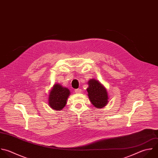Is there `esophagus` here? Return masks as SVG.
Returning <instances> with one entry per match:
<instances>
[{
  "mask_svg": "<svg viewBox=\"0 0 158 158\" xmlns=\"http://www.w3.org/2000/svg\"><path fill=\"white\" fill-rule=\"evenodd\" d=\"M74 91H75V93L79 94V93H81L82 92V90L80 89H75Z\"/></svg>",
  "mask_w": 158,
  "mask_h": 158,
  "instance_id": "1",
  "label": "esophagus"
}]
</instances>
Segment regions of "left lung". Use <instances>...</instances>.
Listing matches in <instances>:
<instances>
[{"label": "left lung", "instance_id": "1", "mask_svg": "<svg viewBox=\"0 0 158 158\" xmlns=\"http://www.w3.org/2000/svg\"><path fill=\"white\" fill-rule=\"evenodd\" d=\"M87 89L88 96L92 103L97 108H101L108 103V94L106 89L97 80L90 79Z\"/></svg>", "mask_w": 158, "mask_h": 158}]
</instances>
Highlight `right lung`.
I'll return each mask as SVG.
<instances>
[{"label":"right lung","mask_w":158,"mask_h":158,"mask_svg":"<svg viewBox=\"0 0 158 158\" xmlns=\"http://www.w3.org/2000/svg\"><path fill=\"white\" fill-rule=\"evenodd\" d=\"M69 90L60 84H55L48 97V105L55 110H61L66 104Z\"/></svg>","instance_id":"obj_1"}]
</instances>
